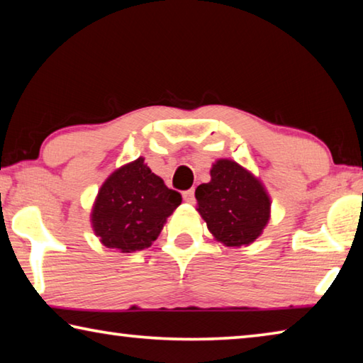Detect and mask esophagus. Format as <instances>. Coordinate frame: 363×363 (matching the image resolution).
<instances>
[{"label":"esophagus","instance_id":"esophagus-1","mask_svg":"<svg viewBox=\"0 0 363 363\" xmlns=\"http://www.w3.org/2000/svg\"><path fill=\"white\" fill-rule=\"evenodd\" d=\"M182 199L184 201H187V203H195V190L194 189L186 190V192L182 194Z\"/></svg>","mask_w":363,"mask_h":363}]
</instances>
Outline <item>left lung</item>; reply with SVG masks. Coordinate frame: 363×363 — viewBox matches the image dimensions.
Segmentation results:
<instances>
[{
    "mask_svg": "<svg viewBox=\"0 0 363 363\" xmlns=\"http://www.w3.org/2000/svg\"><path fill=\"white\" fill-rule=\"evenodd\" d=\"M199 213L216 240L225 247L253 243L270 216L262 184L232 160H218L211 181L195 190Z\"/></svg>",
    "mask_w": 363,
    "mask_h": 363,
    "instance_id": "obj_1",
    "label": "left lung"
}]
</instances>
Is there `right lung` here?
Wrapping results in <instances>:
<instances>
[{"mask_svg": "<svg viewBox=\"0 0 363 363\" xmlns=\"http://www.w3.org/2000/svg\"><path fill=\"white\" fill-rule=\"evenodd\" d=\"M181 201V194L164 186L144 158H138L104 182L91 220L96 235L107 248L133 253L157 240L167 218Z\"/></svg>", "mask_w": 363, "mask_h": 363, "instance_id": "obj_1", "label": "right lung"}]
</instances>
